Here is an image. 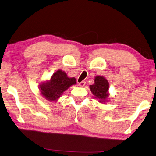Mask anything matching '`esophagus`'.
<instances>
[{"instance_id":"34e87169","label":"esophagus","mask_w":156,"mask_h":156,"mask_svg":"<svg viewBox=\"0 0 156 156\" xmlns=\"http://www.w3.org/2000/svg\"><path fill=\"white\" fill-rule=\"evenodd\" d=\"M85 84H86L85 81H81V82L79 83V85H80V86H81V87H83V86H84Z\"/></svg>"}]
</instances>
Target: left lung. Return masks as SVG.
I'll return each instance as SVG.
<instances>
[{"label":"left lung","mask_w":156,"mask_h":156,"mask_svg":"<svg viewBox=\"0 0 156 156\" xmlns=\"http://www.w3.org/2000/svg\"><path fill=\"white\" fill-rule=\"evenodd\" d=\"M90 91L98 98L100 102H105L109 96V82L106 79L101 76L95 78L94 84L90 86Z\"/></svg>","instance_id":"8db88e82"}]
</instances>
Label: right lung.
I'll use <instances>...</instances> for the list:
<instances>
[{"label": "right lung", "instance_id": "1", "mask_svg": "<svg viewBox=\"0 0 156 156\" xmlns=\"http://www.w3.org/2000/svg\"><path fill=\"white\" fill-rule=\"evenodd\" d=\"M76 84L75 78H70L62 70H58L47 83L40 85L39 88L42 95L47 100H56L70 86Z\"/></svg>", "mask_w": 156, "mask_h": 156}]
</instances>
